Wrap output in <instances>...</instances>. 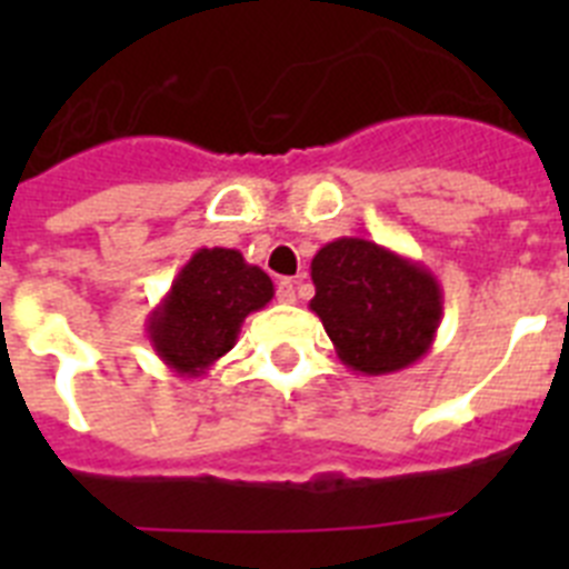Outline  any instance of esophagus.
<instances>
[{"mask_svg": "<svg viewBox=\"0 0 569 569\" xmlns=\"http://www.w3.org/2000/svg\"><path fill=\"white\" fill-rule=\"evenodd\" d=\"M276 299H279L281 305H293L296 301L293 279H279V284H276Z\"/></svg>", "mask_w": 569, "mask_h": 569, "instance_id": "esophagus-1", "label": "esophagus"}]
</instances>
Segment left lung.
Instances as JSON below:
<instances>
[{
    "label": "left lung",
    "instance_id": "obj_1",
    "mask_svg": "<svg viewBox=\"0 0 569 569\" xmlns=\"http://www.w3.org/2000/svg\"><path fill=\"white\" fill-rule=\"evenodd\" d=\"M321 319L341 365L387 376L416 365L441 325V284L421 261L370 239L341 236L310 261Z\"/></svg>",
    "mask_w": 569,
    "mask_h": 569
}]
</instances>
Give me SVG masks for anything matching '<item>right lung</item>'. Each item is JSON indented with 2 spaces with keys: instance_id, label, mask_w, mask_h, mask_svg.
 I'll return each instance as SVG.
<instances>
[{
  "instance_id": "right-lung-1",
  "label": "right lung",
  "mask_w": 569,
  "mask_h": 569,
  "mask_svg": "<svg viewBox=\"0 0 569 569\" xmlns=\"http://www.w3.org/2000/svg\"><path fill=\"white\" fill-rule=\"evenodd\" d=\"M270 299V276L239 250L199 248L150 310L148 339L170 373L196 379L233 350L241 321Z\"/></svg>"
}]
</instances>
